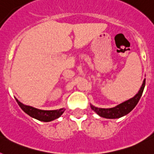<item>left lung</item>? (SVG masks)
<instances>
[{
	"instance_id": "obj_1",
	"label": "left lung",
	"mask_w": 154,
	"mask_h": 154,
	"mask_svg": "<svg viewBox=\"0 0 154 154\" xmlns=\"http://www.w3.org/2000/svg\"><path fill=\"white\" fill-rule=\"evenodd\" d=\"M145 83H146V79L143 80V82L140 89L139 90L138 93L134 97L124 102V103H121L117 106L110 109H100L93 106H91V108L98 115H99L102 117L106 118V119H117V118L122 117L123 116L131 112L132 110L134 109V107L137 106L141 96H142L143 92Z\"/></svg>"
}]
</instances>
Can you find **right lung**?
<instances>
[{"label":"right lung","instance_id":"right-lung-1","mask_svg":"<svg viewBox=\"0 0 154 154\" xmlns=\"http://www.w3.org/2000/svg\"><path fill=\"white\" fill-rule=\"evenodd\" d=\"M16 101H17V104L19 105V106L21 107V109L24 112H26L31 117L35 118L38 120L43 121V122H49V121L54 120V119L59 117L65 111V109H60L58 110H49V111L38 109H35L34 107L28 106L22 104L17 99H16Z\"/></svg>","mask_w":154,"mask_h":154}]
</instances>
